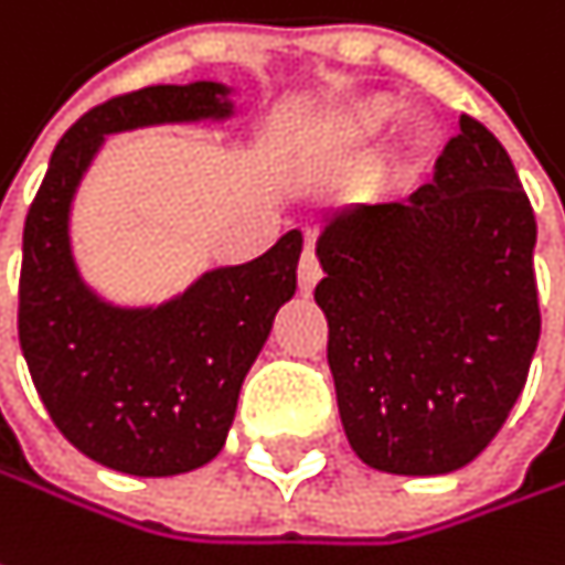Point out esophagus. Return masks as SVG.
I'll return each mask as SVG.
<instances>
[{"label":"esophagus","instance_id":"34e87169","mask_svg":"<svg viewBox=\"0 0 565 565\" xmlns=\"http://www.w3.org/2000/svg\"><path fill=\"white\" fill-rule=\"evenodd\" d=\"M323 271H320V262L313 255V245L307 242L303 255H300V268H297V281H300V294H313V287L320 284Z\"/></svg>","mask_w":565,"mask_h":565}]
</instances>
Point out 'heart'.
Masks as SVG:
<instances>
[{"instance_id": "b5f03b06", "label": "heart", "mask_w": 565, "mask_h": 565, "mask_svg": "<svg viewBox=\"0 0 565 565\" xmlns=\"http://www.w3.org/2000/svg\"><path fill=\"white\" fill-rule=\"evenodd\" d=\"M401 106L385 96V93H365L355 96L349 103H342L330 116H323L320 122V145L333 154V158H359L362 151H369L375 141H382L387 129L394 126ZM420 131H407V141H417Z\"/></svg>"}]
</instances>
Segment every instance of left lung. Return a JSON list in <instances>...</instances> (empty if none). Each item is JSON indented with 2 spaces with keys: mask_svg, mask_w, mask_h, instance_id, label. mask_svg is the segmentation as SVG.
Masks as SVG:
<instances>
[{
  "mask_svg": "<svg viewBox=\"0 0 565 565\" xmlns=\"http://www.w3.org/2000/svg\"><path fill=\"white\" fill-rule=\"evenodd\" d=\"M534 248L521 178L469 116L407 203L327 213L313 297L342 430L365 466L446 476L494 439L537 352Z\"/></svg>",
  "mask_w": 565,
  "mask_h": 565,
  "instance_id": "obj_1",
  "label": "left lung"
}]
</instances>
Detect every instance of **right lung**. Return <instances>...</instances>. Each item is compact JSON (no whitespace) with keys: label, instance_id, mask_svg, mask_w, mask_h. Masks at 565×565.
Returning <instances> with one entry per match:
<instances>
[{"label":"right lung","instance_id":"add662e5","mask_svg":"<svg viewBox=\"0 0 565 565\" xmlns=\"http://www.w3.org/2000/svg\"><path fill=\"white\" fill-rule=\"evenodd\" d=\"M216 79L116 96L57 141L28 210L19 339L51 420L93 462L126 476H180L226 446L242 382L297 290L303 232L245 265H220L161 303H116L83 278L74 200L109 135L235 119Z\"/></svg>","mask_w":565,"mask_h":565}]
</instances>
